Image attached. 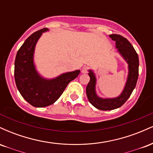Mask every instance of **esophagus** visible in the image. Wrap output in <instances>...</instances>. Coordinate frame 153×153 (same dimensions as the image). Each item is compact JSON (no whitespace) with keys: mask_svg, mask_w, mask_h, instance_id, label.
<instances>
[{"mask_svg":"<svg viewBox=\"0 0 153 153\" xmlns=\"http://www.w3.org/2000/svg\"><path fill=\"white\" fill-rule=\"evenodd\" d=\"M88 67H86V66H85V67H83V68H82L81 72H82V73L85 74V73H88Z\"/></svg>","mask_w":153,"mask_h":153,"instance_id":"34e87169","label":"esophagus"}]
</instances>
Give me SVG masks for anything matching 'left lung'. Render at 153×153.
<instances>
[{
	"label": "left lung",
	"instance_id": "1",
	"mask_svg": "<svg viewBox=\"0 0 153 153\" xmlns=\"http://www.w3.org/2000/svg\"><path fill=\"white\" fill-rule=\"evenodd\" d=\"M110 38L116 42L119 54L128 65V75L122 92L115 98H101L96 91V77L92 70H88L90 81L86 87V95L89 102L98 109L110 111L118 108L127 101L136 86L139 75V57L132 45L126 38L119 34H111Z\"/></svg>",
	"mask_w": 153,
	"mask_h": 153
}]
</instances>
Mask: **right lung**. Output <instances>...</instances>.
Here are the masks:
<instances>
[{"instance_id": "obj_1", "label": "right lung", "mask_w": 153, "mask_h": 153, "mask_svg": "<svg viewBox=\"0 0 153 153\" xmlns=\"http://www.w3.org/2000/svg\"><path fill=\"white\" fill-rule=\"evenodd\" d=\"M48 31L44 28L26 39L17 52L14 63L15 82L19 93L31 106L39 108L55 102L80 72V70L67 72L51 79L44 78L38 73L34 61L35 47L42 34Z\"/></svg>"}]
</instances>
